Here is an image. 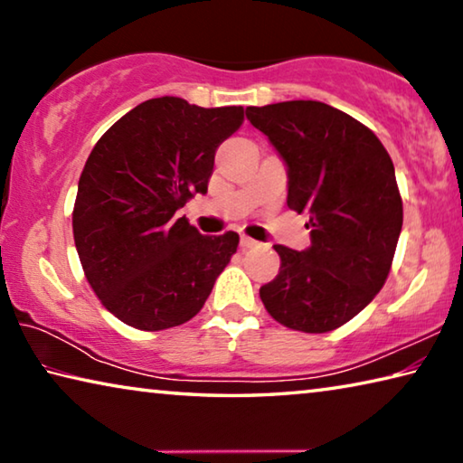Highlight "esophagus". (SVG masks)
<instances>
[{
  "mask_svg": "<svg viewBox=\"0 0 463 463\" xmlns=\"http://www.w3.org/2000/svg\"><path fill=\"white\" fill-rule=\"evenodd\" d=\"M260 242H257L255 239H249V237H241V249L242 250H249V249H255Z\"/></svg>",
  "mask_w": 463,
  "mask_h": 463,
  "instance_id": "obj_1",
  "label": "esophagus"
}]
</instances>
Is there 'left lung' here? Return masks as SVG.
<instances>
[{
    "instance_id": "obj_1",
    "label": "left lung",
    "mask_w": 463,
    "mask_h": 463,
    "mask_svg": "<svg viewBox=\"0 0 463 463\" xmlns=\"http://www.w3.org/2000/svg\"><path fill=\"white\" fill-rule=\"evenodd\" d=\"M288 165V208L308 214L312 245H273L279 276L261 286L279 325L328 333L349 323L386 284L402 231L394 163L380 138L323 101L247 108Z\"/></svg>"
}]
</instances>
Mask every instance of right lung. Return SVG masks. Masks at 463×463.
I'll return each mask as SVG.
<instances>
[{"label":"right lung","instance_id":"add662e5","mask_svg":"<svg viewBox=\"0 0 463 463\" xmlns=\"http://www.w3.org/2000/svg\"><path fill=\"white\" fill-rule=\"evenodd\" d=\"M245 120L241 106L146 99L91 148L77 187L73 239L106 310L138 331H165L202 310L237 253L239 234L203 237L177 218L206 194L218 145Z\"/></svg>","mask_w":463,"mask_h":463}]
</instances>
